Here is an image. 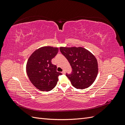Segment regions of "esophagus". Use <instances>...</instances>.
Here are the masks:
<instances>
[{
    "label": "esophagus",
    "mask_w": 125,
    "mask_h": 125,
    "mask_svg": "<svg viewBox=\"0 0 125 125\" xmlns=\"http://www.w3.org/2000/svg\"><path fill=\"white\" fill-rule=\"evenodd\" d=\"M65 73H65V70H63V71H62V74H65Z\"/></svg>",
    "instance_id": "1"
}]
</instances>
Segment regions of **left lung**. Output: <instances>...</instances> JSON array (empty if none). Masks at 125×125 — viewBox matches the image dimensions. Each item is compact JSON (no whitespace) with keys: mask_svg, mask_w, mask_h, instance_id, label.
<instances>
[{"mask_svg":"<svg viewBox=\"0 0 125 125\" xmlns=\"http://www.w3.org/2000/svg\"><path fill=\"white\" fill-rule=\"evenodd\" d=\"M60 51L68 60L73 69L70 74H66L72 85L78 89L88 88L91 85L98 73L95 57L81 47H60Z\"/></svg>","mask_w":125,"mask_h":125,"instance_id":"left-lung-1","label":"left lung"}]
</instances>
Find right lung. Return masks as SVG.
<instances>
[{
  "label": "right lung",
  "instance_id": "1",
  "mask_svg": "<svg viewBox=\"0 0 125 125\" xmlns=\"http://www.w3.org/2000/svg\"><path fill=\"white\" fill-rule=\"evenodd\" d=\"M58 48L44 46L37 49L30 56L26 63V73L30 81L42 91L53 89L62 73L57 71V66L52 59L58 53Z\"/></svg>",
  "mask_w": 125,
  "mask_h": 125
}]
</instances>
